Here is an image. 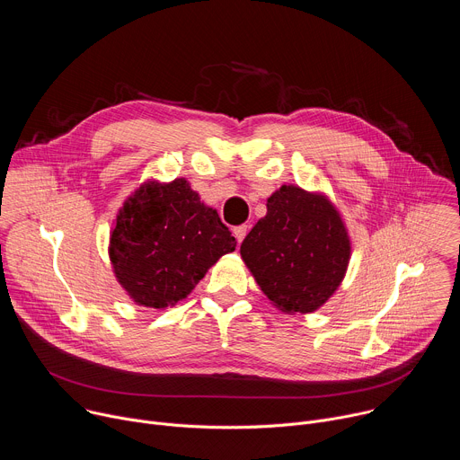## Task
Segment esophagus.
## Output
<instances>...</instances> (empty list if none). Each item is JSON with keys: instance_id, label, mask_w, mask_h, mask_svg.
I'll return each mask as SVG.
<instances>
[{"instance_id": "34e87169", "label": "esophagus", "mask_w": 460, "mask_h": 460, "mask_svg": "<svg viewBox=\"0 0 460 460\" xmlns=\"http://www.w3.org/2000/svg\"><path fill=\"white\" fill-rule=\"evenodd\" d=\"M233 234H234L236 242L240 243V242L245 238V234H247V226H238V227H234V229H233Z\"/></svg>"}]
</instances>
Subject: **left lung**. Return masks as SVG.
Here are the masks:
<instances>
[{"mask_svg": "<svg viewBox=\"0 0 460 460\" xmlns=\"http://www.w3.org/2000/svg\"><path fill=\"white\" fill-rule=\"evenodd\" d=\"M243 264L286 314L313 313L341 288L351 258L346 224L323 192L282 185L240 245Z\"/></svg>", "mask_w": 460, "mask_h": 460, "instance_id": "8db88e82", "label": "left lung"}]
</instances>
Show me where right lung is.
<instances>
[{"label":"right lung","mask_w":460,"mask_h":460,"mask_svg":"<svg viewBox=\"0 0 460 460\" xmlns=\"http://www.w3.org/2000/svg\"><path fill=\"white\" fill-rule=\"evenodd\" d=\"M234 236L185 178L147 180L118 211L109 258L119 286L135 304L167 309L199 284Z\"/></svg>","instance_id":"1"}]
</instances>
